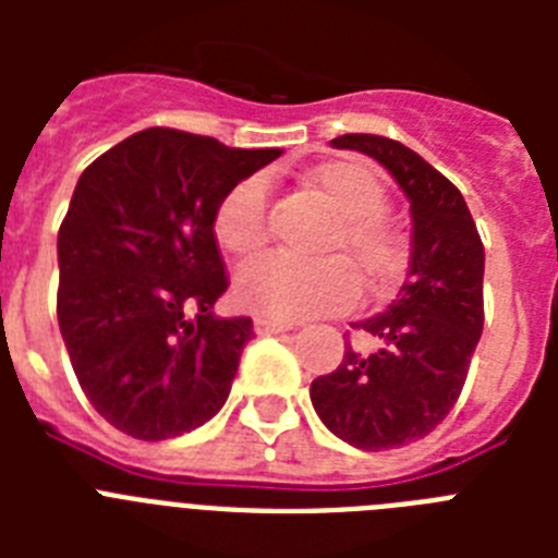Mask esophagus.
I'll return each instance as SVG.
<instances>
[{
  "label": "esophagus",
  "instance_id": "obj_1",
  "mask_svg": "<svg viewBox=\"0 0 558 558\" xmlns=\"http://www.w3.org/2000/svg\"><path fill=\"white\" fill-rule=\"evenodd\" d=\"M287 330H292V324L275 322V318H266V315H257V318H254V332H257V336H278V332Z\"/></svg>",
  "mask_w": 558,
  "mask_h": 558
}]
</instances>
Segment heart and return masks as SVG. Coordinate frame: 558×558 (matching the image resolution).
<instances>
[{
  "label": "heart",
  "instance_id": "heart-1",
  "mask_svg": "<svg viewBox=\"0 0 558 558\" xmlns=\"http://www.w3.org/2000/svg\"><path fill=\"white\" fill-rule=\"evenodd\" d=\"M298 185L306 196L332 214V226L322 236L324 257L298 263L289 257H266L240 271L234 295L248 313L275 322H301L315 315L344 313L362 295L359 276L373 292H388L408 269V243L388 222V191L362 161L336 159L301 173ZM214 234L228 254L248 260L269 243L266 185L252 177L236 182L219 199Z\"/></svg>",
  "mask_w": 558,
  "mask_h": 558
}]
</instances>
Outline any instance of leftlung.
<instances>
[{"label": "left lung", "mask_w": 558, "mask_h": 558, "mask_svg": "<svg viewBox=\"0 0 558 558\" xmlns=\"http://www.w3.org/2000/svg\"><path fill=\"white\" fill-rule=\"evenodd\" d=\"M339 150L376 159L411 202V263L388 310L350 324L367 348L310 385L315 414L350 446L399 449L432 434L458 402L484 330V243L440 170L385 135L348 133Z\"/></svg>", "instance_id": "obj_1"}]
</instances>
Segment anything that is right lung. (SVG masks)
<instances>
[{"label":"right lung","mask_w":558,"mask_h":558,"mask_svg":"<svg viewBox=\"0 0 558 558\" xmlns=\"http://www.w3.org/2000/svg\"><path fill=\"white\" fill-rule=\"evenodd\" d=\"M280 150L150 126L92 161L57 234V322L83 393L135 440L193 432L226 405L252 318L228 289L219 199Z\"/></svg>","instance_id":"1"}]
</instances>
